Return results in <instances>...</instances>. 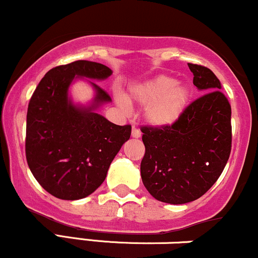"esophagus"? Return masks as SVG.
Segmentation results:
<instances>
[{"instance_id":"esophagus-1","label":"esophagus","mask_w":258,"mask_h":258,"mask_svg":"<svg viewBox=\"0 0 258 258\" xmlns=\"http://www.w3.org/2000/svg\"><path fill=\"white\" fill-rule=\"evenodd\" d=\"M132 136H133V138H135V139H139L141 136V132L138 128H135V126H133Z\"/></svg>"}]
</instances>
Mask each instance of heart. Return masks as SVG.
<instances>
[{
  "instance_id": "1",
  "label": "heart",
  "mask_w": 258,
  "mask_h": 258,
  "mask_svg": "<svg viewBox=\"0 0 258 258\" xmlns=\"http://www.w3.org/2000/svg\"><path fill=\"white\" fill-rule=\"evenodd\" d=\"M189 92L182 83L159 75L130 88L128 100L145 107V118L153 125L175 123L188 104Z\"/></svg>"
}]
</instances>
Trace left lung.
<instances>
[{"mask_svg": "<svg viewBox=\"0 0 258 258\" xmlns=\"http://www.w3.org/2000/svg\"><path fill=\"white\" fill-rule=\"evenodd\" d=\"M203 95L170 125L141 126L142 182L157 201L184 204L216 182L232 150V108L210 69L188 62Z\"/></svg>", "mask_w": 258, "mask_h": 258, "instance_id": "8db88e82", "label": "left lung"}]
</instances>
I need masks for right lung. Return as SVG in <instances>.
Returning a JSON list of instances; mask_svg holds the SVG:
<instances>
[{"mask_svg":"<svg viewBox=\"0 0 258 258\" xmlns=\"http://www.w3.org/2000/svg\"><path fill=\"white\" fill-rule=\"evenodd\" d=\"M112 71L99 62L77 61L53 68L36 87L26 114L25 154L32 175L51 196L76 201L92 195L105 181L118 151L132 134V125H116L93 110L111 101L96 90L95 104L76 107L68 98L75 76L105 80Z\"/></svg>","mask_w":258,"mask_h":258,"instance_id":"obj_1","label":"right lung"}]
</instances>
